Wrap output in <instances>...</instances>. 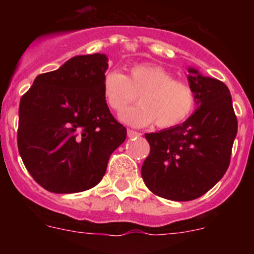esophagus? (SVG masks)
<instances>
[{
  "label": "esophagus",
  "instance_id": "34e87169",
  "mask_svg": "<svg viewBox=\"0 0 254 254\" xmlns=\"http://www.w3.org/2000/svg\"><path fill=\"white\" fill-rule=\"evenodd\" d=\"M127 136H128L129 138L140 137L141 133H140V132H137V131H133V129H128V131H127Z\"/></svg>",
  "mask_w": 254,
  "mask_h": 254
}]
</instances>
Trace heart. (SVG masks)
Masks as SVG:
<instances>
[{"mask_svg": "<svg viewBox=\"0 0 254 254\" xmlns=\"http://www.w3.org/2000/svg\"><path fill=\"white\" fill-rule=\"evenodd\" d=\"M102 93L112 111L122 112L140 95L141 104L121 114V121L133 127H145L156 121L163 128L185 122L196 107V93L187 82L178 81L158 64H140L128 75L112 69L103 76Z\"/></svg>", "mask_w": 254, "mask_h": 254, "instance_id": "heart-1", "label": "heart"}]
</instances>
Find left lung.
<instances>
[{
  "mask_svg": "<svg viewBox=\"0 0 254 254\" xmlns=\"http://www.w3.org/2000/svg\"><path fill=\"white\" fill-rule=\"evenodd\" d=\"M197 109L186 122L146 133L150 154L141 176L152 193L172 201H190L223 178L238 131L228 86L188 68Z\"/></svg>",
  "mask_w": 254,
  "mask_h": 254,
  "instance_id": "1",
  "label": "left lung"
}]
</instances>
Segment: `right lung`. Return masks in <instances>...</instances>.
<instances>
[{
  "label": "right lung",
  "mask_w": 254,
  "mask_h": 254,
  "mask_svg": "<svg viewBox=\"0 0 254 254\" xmlns=\"http://www.w3.org/2000/svg\"><path fill=\"white\" fill-rule=\"evenodd\" d=\"M108 58L76 56L37 76L21 96L17 147L38 185L53 193L95 187L127 129L112 116L102 93Z\"/></svg>",
  "instance_id": "1"
}]
</instances>
